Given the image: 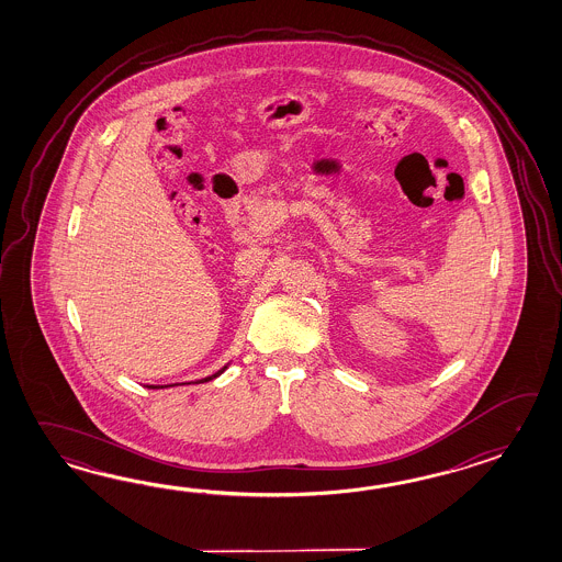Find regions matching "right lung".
I'll return each mask as SVG.
<instances>
[{
	"label": "right lung",
	"mask_w": 562,
	"mask_h": 562,
	"mask_svg": "<svg viewBox=\"0 0 562 562\" xmlns=\"http://www.w3.org/2000/svg\"><path fill=\"white\" fill-rule=\"evenodd\" d=\"M228 366H231V363H227V366H223V368H221V370L218 371H215V373H213V375H206V378H203V380H196V382L194 383H204V382H211V380H215V378H218V375H221V373H223V371L227 370ZM156 387H168V385H156ZM155 387V390H156Z\"/></svg>",
	"instance_id": "1"
}]
</instances>
